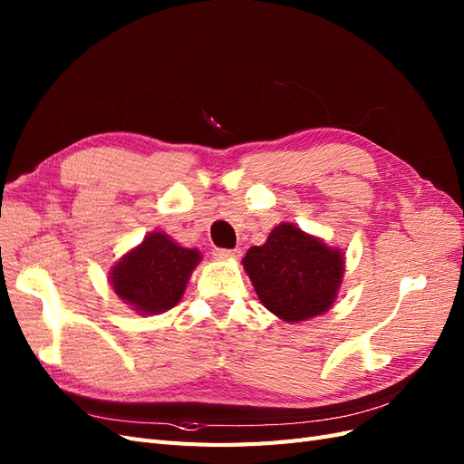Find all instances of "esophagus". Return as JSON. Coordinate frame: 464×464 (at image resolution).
<instances>
[{
	"mask_svg": "<svg viewBox=\"0 0 464 464\" xmlns=\"http://www.w3.org/2000/svg\"><path fill=\"white\" fill-rule=\"evenodd\" d=\"M242 256V249H215L217 259H237Z\"/></svg>",
	"mask_w": 464,
	"mask_h": 464,
	"instance_id": "1",
	"label": "esophagus"
}]
</instances>
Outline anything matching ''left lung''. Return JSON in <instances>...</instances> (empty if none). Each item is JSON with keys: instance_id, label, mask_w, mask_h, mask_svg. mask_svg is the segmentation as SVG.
I'll return each mask as SVG.
<instances>
[{"instance_id": "left-lung-1", "label": "left lung", "mask_w": 464, "mask_h": 464, "mask_svg": "<svg viewBox=\"0 0 464 464\" xmlns=\"http://www.w3.org/2000/svg\"><path fill=\"white\" fill-rule=\"evenodd\" d=\"M242 263L259 302L286 323L327 314L344 276V251L292 222H280Z\"/></svg>"}]
</instances>
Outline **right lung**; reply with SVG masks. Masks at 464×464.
I'll return each mask as SVG.
<instances>
[{"label":"right lung","instance_id":"right-lung-1","mask_svg":"<svg viewBox=\"0 0 464 464\" xmlns=\"http://www.w3.org/2000/svg\"><path fill=\"white\" fill-rule=\"evenodd\" d=\"M201 251L184 247L164 232H149L143 242L110 266L108 283L139 315L164 314L181 300Z\"/></svg>","mask_w":464,"mask_h":464}]
</instances>
